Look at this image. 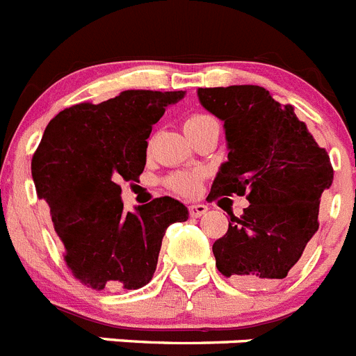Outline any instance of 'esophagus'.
<instances>
[{
    "label": "esophagus",
    "mask_w": 356,
    "mask_h": 356,
    "mask_svg": "<svg viewBox=\"0 0 356 356\" xmlns=\"http://www.w3.org/2000/svg\"><path fill=\"white\" fill-rule=\"evenodd\" d=\"M207 213V206L204 204H191L190 206V216L191 218H200Z\"/></svg>",
    "instance_id": "obj_1"
}]
</instances>
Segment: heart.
Returning <instances> with one entry per match:
<instances>
[{"label":"heart","instance_id":"obj_1","mask_svg":"<svg viewBox=\"0 0 356 356\" xmlns=\"http://www.w3.org/2000/svg\"><path fill=\"white\" fill-rule=\"evenodd\" d=\"M202 118H207L206 115H193L186 120L184 126L188 124H193L197 120H202ZM200 181H202V175L198 172H177V174L170 175V177L166 179V184L168 188L175 191V193H181V195H195L200 188Z\"/></svg>","mask_w":356,"mask_h":356}]
</instances>
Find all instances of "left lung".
<instances>
[{
    "instance_id": "8db88e82",
    "label": "left lung",
    "mask_w": 356,
    "mask_h": 356,
    "mask_svg": "<svg viewBox=\"0 0 356 356\" xmlns=\"http://www.w3.org/2000/svg\"><path fill=\"white\" fill-rule=\"evenodd\" d=\"M197 95L223 122L229 150L207 198L246 193L250 202L214 241L216 268L238 286H271L287 277L318 232L321 195L334 181L328 152L293 106H282L262 86L198 88Z\"/></svg>"
}]
</instances>
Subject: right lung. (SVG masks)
Instances as JSON below:
<instances>
[{
  "instance_id": "right-lung-1",
  "label": "right lung",
  "mask_w": 356,
  "mask_h": 356,
  "mask_svg": "<svg viewBox=\"0 0 356 356\" xmlns=\"http://www.w3.org/2000/svg\"><path fill=\"white\" fill-rule=\"evenodd\" d=\"M182 97V90H126L65 108L44 131L31 159L37 195L49 204L67 266L92 289L149 284L166 229L188 220V207L172 197L126 213L118 186L138 179L152 126Z\"/></svg>"
}]
</instances>
